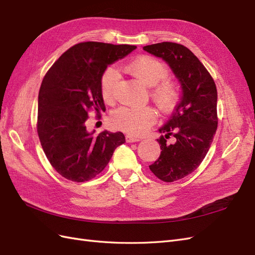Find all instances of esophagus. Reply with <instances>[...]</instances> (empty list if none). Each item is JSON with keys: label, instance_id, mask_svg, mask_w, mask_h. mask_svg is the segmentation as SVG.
<instances>
[{"label": "esophagus", "instance_id": "esophagus-1", "mask_svg": "<svg viewBox=\"0 0 255 255\" xmlns=\"http://www.w3.org/2000/svg\"><path fill=\"white\" fill-rule=\"evenodd\" d=\"M141 141L140 137H136V136H133L131 134H127L126 135V142L127 143H133V142H139Z\"/></svg>", "mask_w": 255, "mask_h": 255}]
</instances>
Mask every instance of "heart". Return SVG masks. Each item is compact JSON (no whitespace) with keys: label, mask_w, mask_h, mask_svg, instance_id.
<instances>
[{"label":"heart","mask_w":255,"mask_h":255,"mask_svg":"<svg viewBox=\"0 0 255 255\" xmlns=\"http://www.w3.org/2000/svg\"><path fill=\"white\" fill-rule=\"evenodd\" d=\"M128 71L145 85L151 87V97L162 111L173 110L178 103V86L164 80L169 76V69L155 57L142 55L127 65ZM120 79L118 69L108 67L100 80V90L105 100L113 98L115 85ZM157 114L150 107L141 109L121 107L111 115V124L116 129L133 135H141L156 122Z\"/></svg>","instance_id":"1"}]
</instances>
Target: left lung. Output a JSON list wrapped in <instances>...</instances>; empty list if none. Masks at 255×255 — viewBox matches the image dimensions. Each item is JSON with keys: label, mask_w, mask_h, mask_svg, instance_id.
<instances>
[{"label": "left lung", "mask_w": 255, "mask_h": 255, "mask_svg": "<svg viewBox=\"0 0 255 255\" xmlns=\"http://www.w3.org/2000/svg\"><path fill=\"white\" fill-rule=\"evenodd\" d=\"M143 50L169 65L181 90L171 119L159 128L164 134L157 139L162 150L149 165L159 179L172 183L196 170L212 145L218 126L217 87L204 65L185 46L164 41ZM170 135L176 137L173 143L166 142Z\"/></svg>", "instance_id": "1"}]
</instances>
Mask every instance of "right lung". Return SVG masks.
<instances>
[{
  "label": "right lung",
  "instance_id": "obj_1",
  "mask_svg": "<svg viewBox=\"0 0 255 255\" xmlns=\"http://www.w3.org/2000/svg\"><path fill=\"white\" fill-rule=\"evenodd\" d=\"M135 46L86 41L63 53L49 69L39 90L37 132L51 165L66 179L82 183L103 171L122 132L89 131L91 109L105 111L100 80L109 65L131 53Z\"/></svg>",
  "mask_w": 255,
  "mask_h": 255
}]
</instances>
